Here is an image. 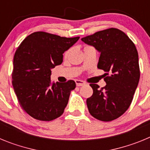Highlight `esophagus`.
I'll return each mask as SVG.
<instances>
[{
    "instance_id": "1",
    "label": "esophagus",
    "mask_w": 150,
    "mask_h": 150,
    "mask_svg": "<svg viewBox=\"0 0 150 150\" xmlns=\"http://www.w3.org/2000/svg\"><path fill=\"white\" fill-rule=\"evenodd\" d=\"M76 86H83L85 85V82L82 81V80H79V79H76Z\"/></svg>"
}]
</instances>
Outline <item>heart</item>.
<instances>
[{"instance_id":"1","label":"heart","mask_w":150,"mask_h":150,"mask_svg":"<svg viewBox=\"0 0 150 150\" xmlns=\"http://www.w3.org/2000/svg\"><path fill=\"white\" fill-rule=\"evenodd\" d=\"M67 54H68V52H66V53H65V55H67Z\"/></svg>"}]
</instances>
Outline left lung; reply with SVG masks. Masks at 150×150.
<instances>
[{
    "label": "left lung",
    "mask_w": 150,
    "mask_h": 150,
    "mask_svg": "<svg viewBox=\"0 0 150 150\" xmlns=\"http://www.w3.org/2000/svg\"><path fill=\"white\" fill-rule=\"evenodd\" d=\"M100 52L98 68L106 72V86L90 84L93 95L87 98L90 114L104 122L114 120L128 109L140 79L138 53L123 31L109 28L82 38Z\"/></svg>",
    "instance_id": "8db88e82"
}]
</instances>
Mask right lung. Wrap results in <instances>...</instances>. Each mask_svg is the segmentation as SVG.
<instances>
[{
  "instance_id": "obj_1",
  "label": "right lung",
  "mask_w": 150,
  "mask_h": 150,
  "mask_svg": "<svg viewBox=\"0 0 150 150\" xmlns=\"http://www.w3.org/2000/svg\"><path fill=\"white\" fill-rule=\"evenodd\" d=\"M79 39L38 31L28 36L16 51L13 86L19 104L31 117L51 121L64 112L76 83H52V69L62 63L64 52Z\"/></svg>"
}]
</instances>
